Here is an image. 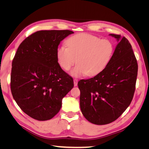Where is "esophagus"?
<instances>
[{"label":"esophagus","mask_w":149,"mask_h":149,"mask_svg":"<svg viewBox=\"0 0 149 149\" xmlns=\"http://www.w3.org/2000/svg\"><path fill=\"white\" fill-rule=\"evenodd\" d=\"M78 84V79H74V86H76Z\"/></svg>","instance_id":"esophagus-1"}]
</instances>
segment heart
<instances>
[{"label": "heart", "instance_id": "b5f03b06", "mask_svg": "<svg viewBox=\"0 0 149 149\" xmlns=\"http://www.w3.org/2000/svg\"><path fill=\"white\" fill-rule=\"evenodd\" d=\"M66 46L56 49L57 62L61 68L69 70L76 61V65L70 72L74 77L86 74H98L109 63L114 52V44L110 40L101 39L88 33H79L70 37Z\"/></svg>", "mask_w": 149, "mask_h": 149}]
</instances>
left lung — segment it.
<instances>
[{
    "mask_svg": "<svg viewBox=\"0 0 149 149\" xmlns=\"http://www.w3.org/2000/svg\"><path fill=\"white\" fill-rule=\"evenodd\" d=\"M119 42L111 61L100 73L78 83L80 108L89 122L104 125L116 120L131 102L138 65L129 40L109 34Z\"/></svg>",
    "mask_w": 149,
    "mask_h": 149,
    "instance_id": "1",
    "label": "left lung"
}]
</instances>
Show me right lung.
<instances>
[{"label": "right lung", "instance_id": "obj_1", "mask_svg": "<svg viewBox=\"0 0 149 149\" xmlns=\"http://www.w3.org/2000/svg\"><path fill=\"white\" fill-rule=\"evenodd\" d=\"M73 31L40 30L26 37L17 49L12 64L10 89L25 114L47 120L61 109L62 99L73 88V79L56 59L60 43Z\"/></svg>", "mask_w": 149, "mask_h": 149}]
</instances>
